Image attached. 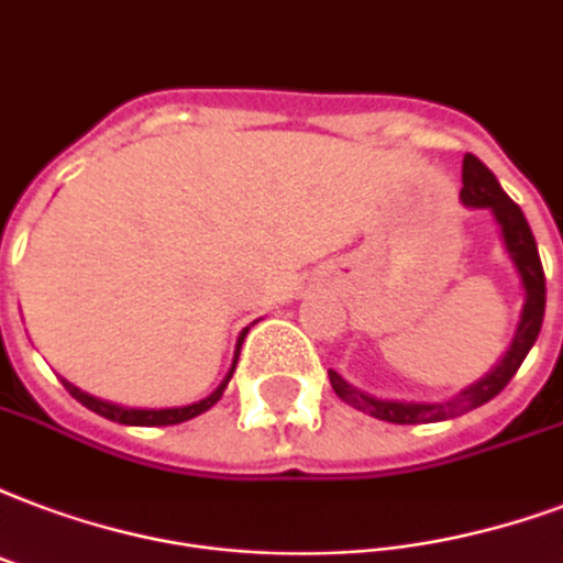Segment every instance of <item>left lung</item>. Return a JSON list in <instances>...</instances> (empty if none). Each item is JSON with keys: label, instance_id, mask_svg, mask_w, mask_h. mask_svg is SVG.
<instances>
[{"label": "left lung", "instance_id": "8db88e82", "mask_svg": "<svg viewBox=\"0 0 563 563\" xmlns=\"http://www.w3.org/2000/svg\"><path fill=\"white\" fill-rule=\"evenodd\" d=\"M460 201L472 207V210H489L493 213L507 257L517 266L522 297H526L517 332L510 338V344L501 353V358L489 367V374H484L477 383L466 386L454 397H448V400H395V397L367 395L362 388L350 386L338 371H329V383L335 388V395L353 409L379 418V421H391V424H433V421H448V418L466 416L472 409L484 407L514 379L519 365L526 362L528 350L538 341L540 327H543L547 278H543V264H540L534 234H531V228H528L519 205L510 201V196L501 189L496 175L472 154H466V159H463Z\"/></svg>", "mask_w": 563, "mask_h": 563}]
</instances>
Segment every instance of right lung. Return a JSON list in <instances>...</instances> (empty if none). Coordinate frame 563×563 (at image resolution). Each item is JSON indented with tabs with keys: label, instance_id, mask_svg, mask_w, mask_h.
Listing matches in <instances>:
<instances>
[{
	"label": "right lung",
	"instance_id": "right-lung-1",
	"mask_svg": "<svg viewBox=\"0 0 563 563\" xmlns=\"http://www.w3.org/2000/svg\"><path fill=\"white\" fill-rule=\"evenodd\" d=\"M249 329H243L240 332V338H236V350H234V362H231V367H228L225 379L219 383L210 395L205 397V400H198V404H186V407H166V409H139V407H121V404H112V400H100V397L88 395V391H82V388H76L74 383H67V379H62L65 383V388L70 391V395L82 404V407H88L91 412H97V416L109 418V421H118V424H130V427H166V424H180V421H189V418L201 416V412H207V409L217 404L219 397H222V391L228 388V383H231V377H234V367H236V358H240V346H243V338H246Z\"/></svg>",
	"mask_w": 563,
	"mask_h": 563
}]
</instances>
